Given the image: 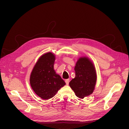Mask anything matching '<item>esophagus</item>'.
Segmentation results:
<instances>
[{"instance_id": "obj_1", "label": "esophagus", "mask_w": 129, "mask_h": 129, "mask_svg": "<svg viewBox=\"0 0 129 129\" xmlns=\"http://www.w3.org/2000/svg\"><path fill=\"white\" fill-rule=\"evenodd\" d=\"M65 82H66V84L68 85L69 84V79H66L65 80Z\"/></svg>"}]
</instances>
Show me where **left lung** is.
Returning a JSON list of instances; mask_svg holds the SVG:
<instances>
[{
    "label": "left lung",
    "mask_w": 129,
    "mask_h": 129,
    "mask_svg": "<svg viewBox=\"0 0 129 129\" xmlns=\"http://www.w3.org/2000/svg\"><path fill=\"white\" fill-rule=\"evenodd\" d=\"M75 77L69 82V86L80 99L89 96L94 90L97 81L95 65L87 56L79 57L74 68Z\"/></svg>",
    "instance_id": "left-lung-1"
}]
</instances>
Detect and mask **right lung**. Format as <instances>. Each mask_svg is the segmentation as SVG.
<instances>
[{
  "label": "right lung",
  "mask_w": 129,
  "mask_h": 129,
  "mask_svg": "<svg viewBox=\"0 0 129 129\" xmlns=\"http://www.w3.org/2000/svg\"><path fill=\"white\" fill-rule=\"evenodd\" d=\"M55 60L54 53L44 54L39 58L30 73L31 88L39 97L45 100L52 98L66 84L54 69Z\"/></svg>",
  "instance_id": "right-lung-1"
}]
</instances>
